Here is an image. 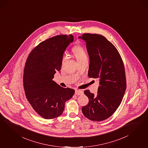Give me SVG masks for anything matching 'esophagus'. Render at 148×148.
<instances>
[{
  "label": "esophagus",
  "instance_id": "34e87169",
  "mask_svg": "<svg viewBox=\"0 0 148 148\" xmlns=\"http://www.w3.org/2000/svg\"><path fill=\"white\" fill-rule=\"evenodd\" d=\"M83 94V91L78 90V89H76L75 90V95H81Z\"/></svg>",
  "mask_w": 148,
  "mask_h": 148
}]
</instances>
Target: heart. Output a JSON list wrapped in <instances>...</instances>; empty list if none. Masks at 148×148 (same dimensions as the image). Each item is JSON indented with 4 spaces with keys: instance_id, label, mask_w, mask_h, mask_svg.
Masks as SVG:
<instances>
[{
    "instance_id": "1",
    "label": "heart",
    "mask_w": 148,
    "mask_h": 148,
    "mask_svg": "<svg viewBox=\"0 0 148 148\" xmlns=\"http://www.w3.org/2000/svg\"><path fill=\"white\" fill-rule=\"evenodd\" d=\"M73 52L76 56L77 61L81 60L84 59H87L86 54L84 49L80 46H77L74 48L73 49ZM66 58V54H65L62 58V62H64Z\"/></svg>"
}]
</instances>
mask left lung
I'll use <instances>...</instances> for the list:
<instances>
[{
  "instance_id": "left-lung-1",
  "label": "left lung",
  "mask_w": 148,
  "mask_h": 148,
  "mask_svg": "<svg viewBox=\"0 0 148 148\" xmlns=\"http://www.w3.org/2000/svg\"><path fill=\"white\" fill-rule=\"evenodd\" d=\"M83 40L89 57L88 76L98 78L100 86L95 95L84 91L89 99L82 108L86 118L100 121L107 119L119 106L126 89L124 63L114 46L102 35L83 34Z\"/></svg>"
}]
</instances>
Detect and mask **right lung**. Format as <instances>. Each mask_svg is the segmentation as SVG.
Returning a JSON list of instances; mask_svg holds the SVG:
<instances>
[{
    "instance_id": "obj_1",
    "label": "right lung",
    "mask_w": 148,
    "mask_h": 148,
    "mask_svg": "<svg viewBox=\"0 0 148 148\" xmlns=\"http://www.w3.org/2000/svg\"><path fill=\"white\" fill-rule=\"evenodd\" d=\"M73 41V36L58 35L38 44L30 52L24 67L23 86L26 97L34 110L46 119L62 114L67 101L75 94L53 78L62 65L63 54Z\"/></svg>"
}]
</instances>
